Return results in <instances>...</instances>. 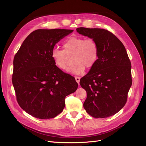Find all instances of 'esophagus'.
<instances>
[{
	"label": "esophagus",
	"mask_w": 146,
	"mask_h": 146,
	"mask_svg": "<svg viewBox=\"0 0 146 146\" xmlns=\"http://www.w3.org/2000/svg\"><path fill=\"white\" fill-rule=\"evenodd\" d=\"M75 78H76V81L77 82V83L78 84L79 82H80V78L79 77H75Z\"/></svg>",
	"instance_id": "34e87169"
}]
</instances>
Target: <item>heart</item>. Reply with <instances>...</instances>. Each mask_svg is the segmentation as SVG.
<instances>
[{
  "label": "heart",
  "instance_id": "obj_1",
  "mask_svg": "<svg viewBox=\"0 0 146 146\" xmlns=\"http://www.w3.org/2000/svg\"><path fill=\"white\" fill-rule=\"evenodd\" d=\"M63 49L55 47L51 52V58L58 68L64 70L67 66L68 55H73L74 63L68 69V72L80 74L85 68L90 69L96 63L99 57V47L92 38L86 39L78 36L69 37L63 43Z\"/></svg>",
  "mask_w": 146,
  "mask_h": 146
}]
</instances>
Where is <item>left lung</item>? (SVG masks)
<instances>
[{
    "label": "left lung",
    "mask_w": 146,
    "mask_h": 146,
    "mask_svg": "<svg viewBox=\"0 0 146 146\" xmlns=\"http://www.w3.org/2000/svg\"><path fill=\"white\" fill-rule=\"evenodd\" d=\"M76 30L79 34L94 39L99 47L98 61L80 81L87 94L83 107L96 118L113 116L125 105L132 83L131 63L125 48L107 30Z\"/></svg>",
    "instance_id": "1"
}]
</instances>
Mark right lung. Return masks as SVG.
Masks as SVG:
<instances>
[{
  "instance_id": "1",
  "label": "right lung",
  "mask_w": 146,
  "mask_h": 146,
  "mask_svg": "<svg viewBox=\"0 0 146 146\" xmlns=\"http://www.w3.org/2000/svg\"><path fill=\"white\" fill-rule=\"evenodd\" d=\"M73 31L35 30L15 56L12 82L17 101L22 109L35 117H55L63 111L66 96L77 89L75 78L60 70L51 58L56 44Z\"/></svg>"
}]
</instances>
